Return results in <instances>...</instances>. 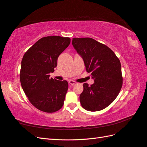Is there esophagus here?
I'll return each instance as SVG.
<instances>
[{
    "mask_svg": "<svg viewBox=\"0 0 147 147\" xmlns=\"http://www.w3.org/2000/svg\"><path fill=\"white\" fill-rule=\"evenodd\" d=\"M69 83L71 84V85H74L76 83V82H74V81H73V80H69Z\"/></svg>",
    "mask_w": 147,
    "mask_h": 147,
    "instance_id": "esophagus-1",
    "label": "esophagus"
}]
</instances>
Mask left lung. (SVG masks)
Instances as JSON below:
<instances>
[{
  "label": "left lung",
  "mask_w": 147,
  "mask_h": 147,
  "mask_svg": "<svg viewBox=\"0 0 147 147\" xmlns=\"http://www.w3.org/2000/svg\"><path fill=\"white\" fill-rule=\"evenodd\" d=\"M72 44L94 80L93 85H83L81 105L88 111L103 110L116 98L123 86L119 59L107 46L91 38H74Z\"/></svg>",
  "instance_id": "8db88e82"
}]
</instances>
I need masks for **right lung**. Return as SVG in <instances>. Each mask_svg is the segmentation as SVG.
I'll list each match as a JSON object with an SVG mask.
<instances>
[{
	"instance_id": "add662e5",
	"label": "right lung",
	"mask_w": 147,
	"mask_h": 147,
	"mask_svg": "<svg viewBox=\"0 0 147 147\" xmlns=\"http://www.w3.org/2000/svg\"><path fill=\"white\" fill-rule=\"evenodd\" d=\"M69 37L45 36L40 38L23 55L20 82L24 92L34 107L52 113L64 104L68 89L67 81L50 78L59 55L70 44Z\"/></svg>"
}]
</instances>
